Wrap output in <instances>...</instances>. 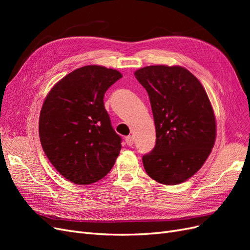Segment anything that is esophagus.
<instances>
[{
  "instance_id": "obj_1",
  "label": "esophagus",
  "mask_w": 250,
  "mask_h": 250,
  "mask_svg": "<svg viewBox=\"0 0 250 250\" xmlns=\"http://www.w3.org/2000/svg\"><path fill=\"white\" fill-rule=\"evenodd\" d=\"M125 142H126L128 146H132L133 143H134V139H133L132 135H128V137L125 138Z\"/></svg>"
}]
</instances>
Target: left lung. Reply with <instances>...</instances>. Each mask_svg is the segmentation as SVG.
I'll return each instance as SVG.
<instances>
[{"mask_svg":"<svg viewBox=\"0 0 250 250\" xmlns=\"http://www.w3.org/2000/svg\"><path fill=\"white\" fill-rule=\"evenodd\" d=\"M146 88L156 129L155 147L143 156L148 175L173 186L192 177L216 140L213 107L200 81L179 65H150L134 72Z\"/></svg>","mask_w":250,"mask_h":250,"instance_id":"1","label":"left lung"}]
</instances>
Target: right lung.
Returning <instances> with one entry per match:
<instances>
[{"mask_svg":"<svg viewBox=\"0 0 250 250\" xmlns=\"http://www.w3.org/2000/svg\"><path fill=\"white\" fill-rule=\"evenodd\" d=\"M122 74L86 65L67 74L47 95L40 116L42 147L54 168L76 185H90L111 170L122 148L104 107L106 90Z\"/></svg>","mask_w":250,"mask_h":250,"instance_id":"1","label":"right lung"}]
</instances>
